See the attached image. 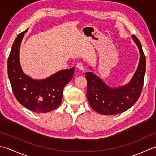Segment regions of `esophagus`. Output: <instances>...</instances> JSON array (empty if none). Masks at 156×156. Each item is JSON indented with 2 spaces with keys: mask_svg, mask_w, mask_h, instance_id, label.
I'll use <instances>...</instances> for the list:
<instances>
[{
  "mask_svg": "<svg viewBox=\"0 0 156 156\" xmlns=\"http://www.w3.org/2000/svg\"><path fill=\"white\" fill-rule=\"evenodd\" d=\"M76 67L79 69H80V70H84V66L82 63H78V64H76Z\"/></svg>",
  "mask_w": 156,
  "mask_h": 156,
  "instance_id": "34e87169",
  "label": "esophagus"
}]
</instances>
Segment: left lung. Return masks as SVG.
<instances>
[{
    "label": "left lung",
    "mask_w": 156,
    "mask_h": 156,
    "mask_svg": "<svg viewBox=\"0 0 156 156\" xmlns=\"http://www.w3.org/2000/svg\"><path fill=\"white\" fill-rule=\"evenodd\" d=\"M131 37L138 47L140 58L136 72L128 84L112 88L92 72L85 74L88 101L90 107L98 113L104 115L121 113L130 108L140 97L145 72V57L140 40L134 35Z\"/></svg>",
    "instance_id": "8db88e82"
}]
</instances>
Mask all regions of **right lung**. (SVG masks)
Returning <instances> with one entry per match:
<instances>
[{
	"label": "right lung",
	"mask_w": 156,
	"mask_h": 156,
	"mask_svg": "<svg viewBox=\"0 0 156 156\" xmlns=\"http://www.w3.org/2000/svg\"><path fill=\"white\" fill-rule=\"evenodd\" d=\"M26 29L13 43L8 62V76L12 90L20 104L39 113L54 110L60 105L63 90L74 74L75 67L62 69L42 80H35L23 72L19 61V49Z\"/></svg>",
	"instance_id": "obj_1"
}]
</instances>
